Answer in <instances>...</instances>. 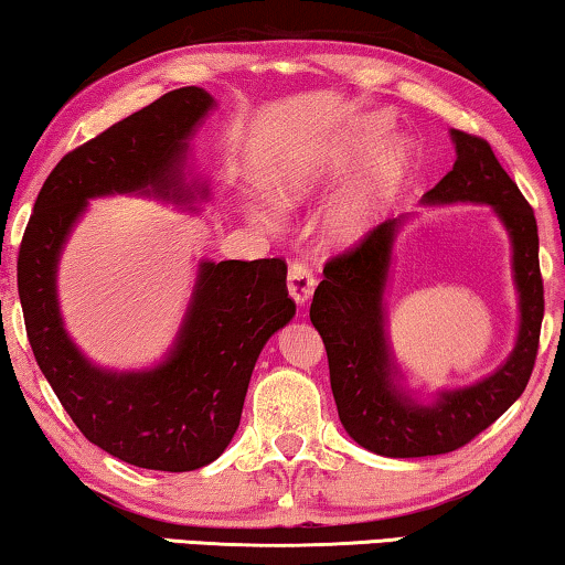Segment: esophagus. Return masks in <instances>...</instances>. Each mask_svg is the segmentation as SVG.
Segmentation results:
<instances>
[{
	"mask_svg": "<svg viewBox=\"0 0 565 565\" xmlns=\"http://www.w3.org/2000/svg\"><path fill=\"white\" fill-rule=\"evenodd\" d=\"M315 286H317V279L315 274H311V268L307 264H301V260H294L289 266V276H286L289 297L297 301V305H307L311 294H315Z\"/></svg>",
	"mask_w": 565,
	"mask_h": 565,
	"instance_id": "1",
	"label": "esophagus"
}]
</instances>
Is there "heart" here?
<instances>
[{
	"label": "heart",
	"mask_w": 565,
	"mask_h": 565,
	"mask_svg": "<svg viewBox=\"0 0 565 565\" xmlns=\"http://www.w3.org/2000/svg\"><path fill=\"white\" fill-rule=\"evenodd\" d=\"M385 137H388V121L383 116H367L348 126L340 137L284 159L266 180L271 200H256L250 205L254 221L264 228H276L281 221L279 207L299 210L309 205L348 182L373 157L363 177L340 200H334L319 221V238L324 246H355L381 221L385 202L408 170L406 145L391 141L380 151Z\"/></svg>",
	"instance_id": "heart-1"
}]
</instances>
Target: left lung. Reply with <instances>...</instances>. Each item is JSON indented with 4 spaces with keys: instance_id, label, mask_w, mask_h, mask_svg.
I'll list each match as a JSON object with an SVG mask.
<instances>
[{
    "instance_id": "8db88e82",
    "label": "left lung",
    "mask_w": 565,
    "mask_h": 565,
    "mask_svg": "<svg viewBox=\"0 0 565 565\" xmlns=\"http://www.w3.org/2000/svg\"><path fill=\"white\" fill-rule=\"evenodd\" d=\"M449 134L457 162L420 202H475L490 205L500 217L512 246V281L520 311L518 340L508 360L482 381L420 395L408 388L395 363L385 311L393 248L411 215L385 221L358 248L332 258L311 299L309 319L322 334L344 431L381 457H436L469 444L523 395L537 355L543 279L533 207L484 139L457 129Z\"/></svg>"
}]
</instances>
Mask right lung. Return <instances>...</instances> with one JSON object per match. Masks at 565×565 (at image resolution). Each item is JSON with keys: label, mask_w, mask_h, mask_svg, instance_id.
<instances>
[{"label": "right lung", "mask_w": 565, "mask_h": 565, "mask_svg": "<svg viewBox=\"0 0 565 565\" xmlns=\"http://www.w3.org/2000/svg\"><path fill=\"white\" fill-rule=\"evenodd\" d=\"M213 108L205 88H177L65 154L42 184L17 258L24 327L50 388L90 444L141 469L192 471L221 457L260 350L297 315L281 258H202L157 365L100 367L65 330L57 264L88 200L141 195L198 210L210 184L188 170L190 139Z\"/></svg>", "instance_id": "obj_1"}]
</instances>
